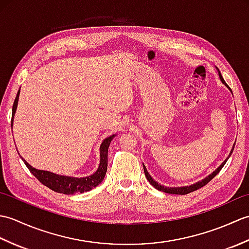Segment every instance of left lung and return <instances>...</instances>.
<instances>
[{
	"label": "left lung",
	"instance_id": "1",
	"mask_svg": "<svg viewBox=\"0 0 249 249\" xmlns=\"http://www.w3.org/2000/svg\"><path fill=\"white\" fill-rule=\"evenodd\" d=\"M218 75H219V78H220L221 82H223L226 87H228V84H227V83L225 82L224 78H223V76H221V73H220L219 71H218ZM228 88H229V87H228ZM229 89H230V88H229ZM230 91H231V89H230ZM234 145H235V143H234ZM234 145H233V147H232V150H231V152H230L229 156L226 158L225 161H224L223 163H221V165H220L217 169H216V170H215L213 173H211L210 176H208V177H206L205 178H203L202 181H200V182L196 183V184H193V185H189V186H184V187H165V186H162V185L158 184L156 181H154V179L152 178V177L150 176V173L147 172L145 166L143 165L144 174H145V177H146V178H147V181L150 182V184H151V185H153V186H154V187H155L156 189H158V190H161V192H163V193H167V194H174V195H187V194H189V193L195 192V190H197V189H199V188H201V187H203L204 185H206V184H208V183L211 181V179H212L213 178H215L216 176H217V174L219 173V171L221 170V168H223V167L225 166V163L227 162V160H229L230 155L232 154V152H233Z\"/></svg>",
	"mask_w": 249,
	"mask_h": 249
}]
</instances>
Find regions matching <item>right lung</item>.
I'll return each mask as SVG.
<instances>
[{
	"label": "right lung",
	"mask_w": 249,
	"mask_h": 249,
	"mask_svg": "<svg viewBox=\"0 0 249 249\" xmlns=\"http://www.w3.org/2000/svg\"><path fill=\"white\" fill-rule=\"evenodd\" d=\"M19 94H20V89L17 93V96H16L14 105H13L12 127L14 123V115L18 105ZM114 137L115 135H112L103 141L102 145H100V161H99L97 171L93 173L92 176H89L86 178H71V177L59 176V174L52 173L50 171L38 170V169H35L31 165H29L23 158L22 160L24 161L25 166L28 167L31 173L33 174V176L38 179L41 184H44L45 186L54 190L56 193L65 194V195H73L76 193L89 192V190L96 187L97 185H99L103 182V179L106 176V172H107V167H108V149L111 143V140H112Z\"/></svg>",
	"instance_id": "right-lung-1"
}]
</instances>
